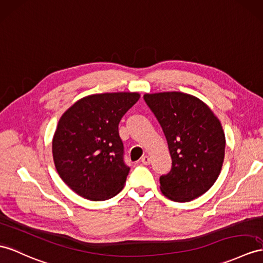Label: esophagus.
Instances as JSON below:
<instances>
[{
    "mask_svg": "<svg viewBox=\"0 0 263 263\" xmlns=\"http://www.w3.org/2000/svg\"><path fill=\"white\" fill-rule=\"evenodd\" d=\"M142 163L144 164V165H149L151 164V158L147 156V155H145L143 158H142Z\"/></svg>",
    "mask_w": 263,
    "mask_h": 263,
    "instance_id": "esophagus-1",
    "label": "esophagus"
}]
</instances>
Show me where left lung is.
Listing matches in <instances>:
<instances>
[{
  "mask_svg": "<svg viewBox=\"0 0 263 263\" xmlns=\"http://www.w3.org/2000/svg\"><path fill=\"white\" fill-rule=\"evenodd\" d=\"M168 144L172 170L159 177L162 193L190 202L208 192L219 177L226 153L222 125L195 96L177 91L145 93Z\"/></svg>",
  "mask_w": 263,
  "mask_h": 263,
  "instance_id": "8db88e82",
  "label": "left lung"
}]
</instances>
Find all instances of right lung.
<instances>
[{"label": "right lung", "mask_w": 263, "mask_h": 263, "mask_svg": "<svg viewBox=\"0 0 263 263\" xmlns=\"http://www.w3.org/2000/svg\"><path fill=\"white\" fill-rule=\"evenodd\" d=\"M140 97L138 92H106L76 101L62 115L52 139L58 174L77 194L108 200L123 190L129 167L118 125Z\"/></svg>", "instance_id": "obj_1"}]
</instances>
